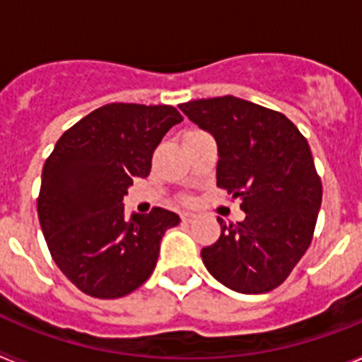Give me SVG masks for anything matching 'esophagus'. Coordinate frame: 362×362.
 Returning <instances> with one entry per match:
<instances>
[{"instance_id": "obj_1", "label": "esophagus", "mask_w": 362, "mask_h": 362, "mask_svg": "<svg viewBox=\"0 0 362 362\" xmlns=\"http://www.w3.org/2000/svg\"><path fill=\"white\" fill-rule=\"evenodd\" d=\"M196 214H192V212H183L181 214V219L185 221V223H192V221L196 219Z\"/></svg>"}]
</instances>
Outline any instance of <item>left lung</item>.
<instances>
[{"mask_svg": "<svg viewBox=\"0 0 362 362\" xmlns=\"http://www.w3.org/2000/svg\"><path fill=\"white\" fill-rule=\"evenodd\" d=\"M216 139L217 187L241 199L243 223L221 225L201 250L206 270L239 293L277 288L308 250L322 187L310 145L281 112L233 95L179 105Z\"/></svg>", "mask_w": 362, "mask_h": 362, "instance_id": "8db88e82", "label": "left lung"}]
</instances>
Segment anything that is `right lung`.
Wrapping results in <instances>:
<instances>
[{
  "instance_id": "1",
  "label": "right lung",
  "mask_w": 362,
  "mask_h": 362,
  "mask_svg": "<svg viewBox=\"0 0 362 362\" xmlns=\"http://www.w3.org/2000/svg\"><path fill=\"white\" fill-rule=\"evenodd\" d=\"M183 117L170 105L110 103L70 127L43 166L37 216L52 259L86 296L117 299L156 268L177 214H124L134 177H146L163 136Z\"/></svg>"
}]
</instances>
